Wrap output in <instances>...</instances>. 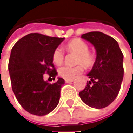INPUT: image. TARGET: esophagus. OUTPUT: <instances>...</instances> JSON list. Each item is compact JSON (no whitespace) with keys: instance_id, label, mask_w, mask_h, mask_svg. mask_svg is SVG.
Returning <instances> with one entry per match:
<instances>
[{"instance_id":"34e87169","label":"esophagus","mask_w":133,"mask_h":133,"mask_svg":"<svg viewBox=\"0 0 133 133\" xmlns=\"http://www.w3.org/2000/svg\"><path fill=\"white\" fill-rule=\"evenodd\" d=\"M66 83H70V82H74V78H71V79H65V80Z\"/></svg>"}]
</instances>
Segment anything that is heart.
Listing matches in <instances>:
<instances>
[{"instance_id":"1","label":"heart","mask_w":133,"mask_h":133,"mask_svg":"<svg viewBox=\"0 0 133 133\" xmlns=\"http://www.w3.org/2000/svg\"><path fill=\"white\" fill-rule=\"evenodd\" d=\"M68 51L75 52L78 54L76 57L75 63H81L85 67H90L92 65L94 62L93 56L89 52V45L81 39H75L68 42L66 45ZM65 58V53L62 48H56L52 54V60L53 62L60 65L62 64ZM83 71V67L82 65H78L75 66L71 67L68 65L60 67L58 69V75L65 79H71L74 78L76 75L81 74Z\"/></svg>"}]
</instances>
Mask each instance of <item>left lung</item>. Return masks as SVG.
Instances as JSON below:
<instances>
[{"label":"left lung","instance_id":"left-lung-1","mask_svg":"<svg viewBox=\"0 0 133 133\" xmlns=\"http://www.w3.org/2000/svg\"><path fill=\"white\" fill-rule=\"evenodd\" d=\"M82 38L92 44L97 55L92 69L87 74L90 81L79 96L87 105L102 109L109 105L119 92L124 73L123 55L118 42L102 32H89Z\"/></svg>","mask_w":133,"mask_h":133}]
</instances>
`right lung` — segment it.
<instances>
[{
    "label": "right lung",
    "mask_w": 133,
    "mask_h": 133,
    "mask_svg": "<svg viewBox=\"0 0 133 133\" xmlns=\"http://www.w3.org/2000/svg\"><path fill=\"white\" fill-rule=\"evenodd\" d=\"M64 39L31 33L12 48L8 63L12 90L20 105L31 114L45 116L59 102L65 80L58 78L51 84L44 80V75L55 79L58 73L52 54Z\"/></svg>",
    "instance_id": "right-lung-1"
}]
</instances>
